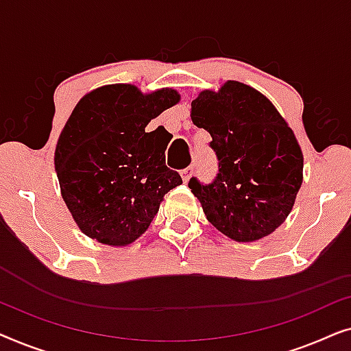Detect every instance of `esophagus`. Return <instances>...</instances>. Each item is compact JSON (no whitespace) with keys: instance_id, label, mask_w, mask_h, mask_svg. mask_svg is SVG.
I'll return each instance as SVG.
<instances>
[{"instance_id":"obj_1","label":"esophagus","mask_w":351,"mask_h":351,"mask_svg":"<svg viewBox=\"0 0 351 351\" xmlns=\"http://www.w3.org/2000/svg\"><path fill=\"white\" fill-rule=\"evenodd\" d=\"M180 174H182V179H184V182H189L190 177L195 174V167H193V166L185 167V169H182Z\"/></svg>"}]
</instances>
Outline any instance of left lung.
Listing matches in <instances>:
<instances>
[{
    "label": "left lung",
    "instance_id": "8db88e82",
    "mask_svg": "<svg viewBox=\"0 0 351 351\" xmlns=\"http://www.w3.org/2000/svg\"><path fill=\"white\" fill-rule=\"evenodd\" d=\"M191 119L210 134L219 161L210 184L189 182L209 222L243 243L275 232L302 185L304 155L292 129L270 100L238 81L203 90L191 102Z\"/></svg>",
    "mask_w": 351,
    "mask_h": 351
}]
</instances>
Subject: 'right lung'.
<instances>
[{
	"label": "right lung",
	"instance_id": "right-lung-1",
	"mask_svg": "<svg viewBox=\"0 0 351 351\" xmlns=\"http://www.w3.org/2000/svg\"><path fill=\"white\" fill-rule=\"evenodd\" d=\"M179 102L174 89L143 95L136 86L95 89L76 105L56 147L62 196L81 232L99 243L136 241L167 191L182 184L166 166L165 128L147 124Z\"/></svg>",
	"mask_w": 351,
	"mask_h": 351
}]
</instances>
